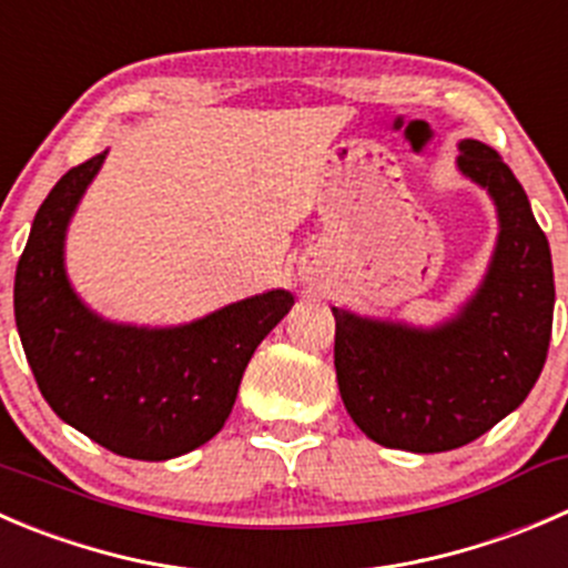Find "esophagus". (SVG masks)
Masks as SVG:
<instances>
[{"label":"esophagus","mask_w":568,"mask_h":568,"mask_svg":"<svg viewBox=\"0 0 568 568\" xmlns=\"http://www.w3.org/2000/svg\"><path fill=\"white\" fill-rule=\"evenodd\" d=\"M302 277L311 280V277H313V268H311V266H302Z\"/></svg>","instance_id":"1"}]
</instances>
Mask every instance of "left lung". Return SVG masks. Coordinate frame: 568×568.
<instances>
[{
    "label": "left lung",
    "instance_id": "8db88e82",
    "mask_svg": "<svg viewBox=\"0 0 568 568\" xmlns=\"http://www.w3.org/2000/svg\"><path fill=\"white\" fill-rule=\"evenodd\" d=\"M458 150V172L491 196L499 222L475 294L433 327L333 307L341 399L388 449L430 455L475 442L527 399L547 361L555 311L547 235L491 146L466 138Z\"/></svg>",
    "mask_w": 568,
    "mask_h": 568
}]
</instances>
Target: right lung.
Returning a JSON list of instances; mask_svg holds the SVG:
<instances>
[{"label": "right lung", "mask_w": 568, "mask_h": 568, "mask_svg": "<svg viewBox=\"0 0 568 568\" xmlns=\"http://www.w3.org/2000/svg\"><path fill=\"white\" fill-rule=\"evenodd\" d=\"M108 150L58 180L16 266L13 311L43 399L74 430L135 460H172L227 422L257 344L294 305L263 291L172 327L110 322L65 272V233Z\"/></svg>", "instance_id": "right-lung-1"}]
</instances>
